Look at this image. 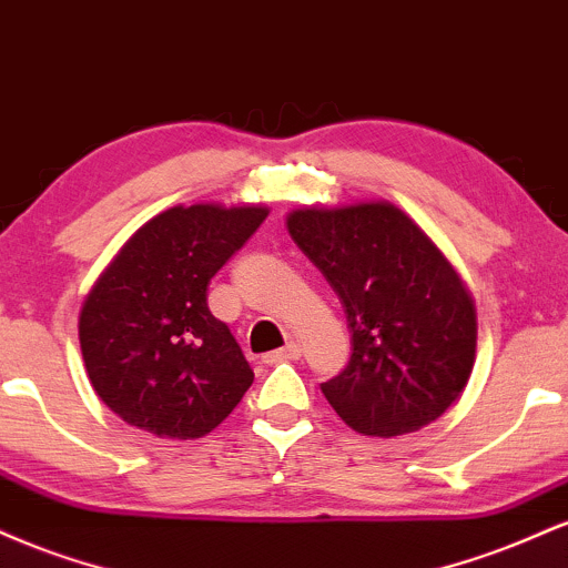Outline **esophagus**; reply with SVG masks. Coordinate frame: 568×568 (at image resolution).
<instances>
[{
  "mask_svg": "<svg viewBox=\"0 0 568 568\" xmlns=\"http://www.w3.org/2000/svg\"><path fill=\"white\" fill-rule=\"evenodd\" d=\"M298 357H302V347H298L296 342H288L285 344L283 349H277V352H270V355H264V363H283V361H298Z\"/></svg>",
  "mask_w": 568,
  "mask_h": 568,
  "instance_id": "34e87169",
  "label": "esophagus"
}]
</instances>
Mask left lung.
Returning <instances> with one entry per match:
<instances>
[{
	"label": "left lung",
	"mask_w": 568,
	"mask_h": 568,
	"mask_svg": "<svg viewBox=\"0 0 568 568\" xmlns=\"http://www.w3.org/2000/svg\"><path fill=\"white\" fill-rule=\"evenodd\" d=\"M347 315V368L325 400L355 433H416L467 387L478 317L465 280L440 247L387 200L296 207L285 219Z\"/></svg>",
	"instance_id": "left-lung-1"
}]
</instances>
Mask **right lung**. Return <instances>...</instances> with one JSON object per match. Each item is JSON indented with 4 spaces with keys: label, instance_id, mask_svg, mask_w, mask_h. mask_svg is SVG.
Returning a JSON list of instances; mask_svg holds the SVG:
<instances>
[{
    "label": "right lung",
    "instance_id": "1",
    "mask_svg": "<svg viewBox=\"0 0 568 568\" xmlns=\"http://www.w3.org/2000/svg\"><path fill=\"white\" fill-rule=\"evenodd\" d=\"M270 216L264 205H175L149 219L90 288L80 347L90 384L130 427L194 440L253 384L207 283Z\"/></svg>",
    "mask_w": 568,
    "mask_h": 568
}]
</instances>
